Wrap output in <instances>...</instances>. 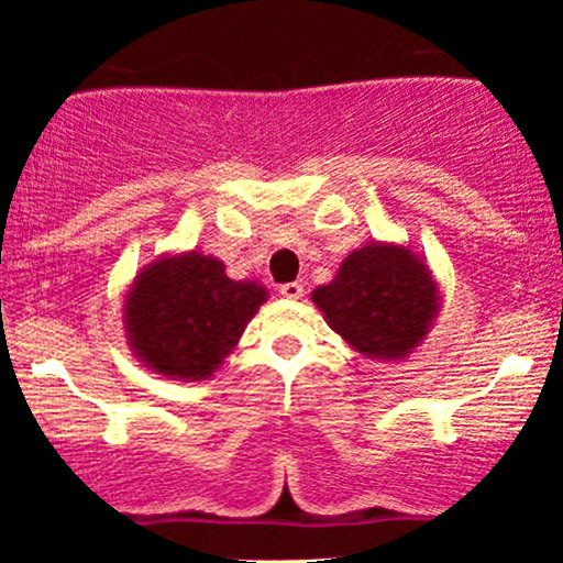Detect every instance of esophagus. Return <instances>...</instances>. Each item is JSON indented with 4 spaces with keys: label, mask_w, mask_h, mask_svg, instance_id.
Here are the masks:
<instances>
[{
    "label": "esophagus",
    "mask_w": 563,
    "mask_h": 563,
    "mask_svg": "<svg viewBox=\"0 0 563 563\" xmlns=\"http://www.w3.org/2000/svg\"><path fill=\"white\" fill-rule=\"evenodd\" d=\"M280 296H283V299H290V301L301 299L303 286H301V283H286V286H280Z\"/></svg>",
    "instance_id": "1"
}]
</instances>
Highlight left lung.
Wrapping results in <instances>:
<instances>
[{"mask_svg":"<svg viewBox=\"0 0 563 563\" xmlns=\"http://www.w3.org/2000/svg\"><path fill=\"white\" fill-rule=\"evenodd\" d=\"M312 301L360 357L399 363L429 335L442 294L421 254L373 241L354 249L333 280L312 290Z\"/></svg>","mask_w":563,"mask_h":563,"instance_id":"left-lung-1","label":"left lung"}]
</instances>
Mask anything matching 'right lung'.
<instances>
[{
    "label": "right lung",
    "instance_id": "right-lung-1",
    "mask_svg": "<svg viewBox=\"0 0 563 563\" xmlns=\"http://www.w3.org/2000/svg\"><path fill=\"white\" fill-rule=\"evenodd\" d=\"M267 288L232 280L217 256L161 254L134 275L121 303L126 341L147 371L206 380L241 341Z\"/></svg>",
    "mask_w": 563,
    "mask_h": 563
}]
</instances>
